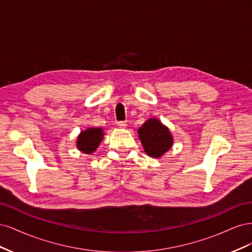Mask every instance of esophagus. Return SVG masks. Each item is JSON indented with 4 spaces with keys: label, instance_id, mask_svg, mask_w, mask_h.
I'll use <instances>...</instances> for the list:
<instances>
[{
    "label": "esophagus",
    "instance_id": "esophagus-1",
    "mask_svg": "<svg viewBox=\"0 0 252 252\" xmlns=\"http://www.w3.org/2000/svg\"><path fill=\"white\" fill-rule=\"evenodd\" d=\"M118 126H119V128L124 129V128H126L127 124H126V122H118Z\"/></svg>",
    "mask_w": 252,
    "mask_h": 252
}]
</instances>
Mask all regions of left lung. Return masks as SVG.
I'll list each match as a JSON object with an SVG mask.
<instances>
[{
  "label": "left lung",
  "mask_w": 252,
  "mask_h": 252,
  "mask_svg": "<svg viewBox=\"0 0 252 252\" xmlns=\"http://www.w3.org/2000/svg\"><path fill=\"white\" fill-rule=\"evenodd\" d=\"M138 133L144 151L151 158L163 157L173 145L169 128L156 118H150L145 122L139 128Z\"/></svg>",
  "instance_id": "obj_1"
}]
</instances>
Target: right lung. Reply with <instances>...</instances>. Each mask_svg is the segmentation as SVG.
Returning a JSON list of instances; mask_svg holds the SVG:
<instances>
[{
	"mask_svg": "<svg viewBox=\"0 0 252 252\" xmlns=\"http://www.w3.org/2000/svg\"><path fill=\"white\" fill-rule=\"evenodd\" d=\"M105 132L100 127H88L82 130L77 139V148L86 155H93L101 144Z\"/></svg>",
	"mask_w": 252,
	"mask_h": 252,
	"instance_id": "right-lung-1",
	"label": "right lung"
}]
</instances>
